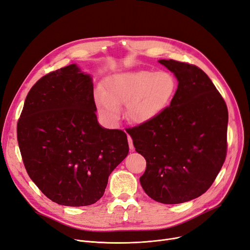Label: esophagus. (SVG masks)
<instances>
[{
  "label": "esophagus",
  "instance_id": "1",
  "mask_svg": "<svg viewBox=\"0 0 250 250\" xmlns=\"http://www.w3.org/2000/svg\"><path fill=\"white\" fill-rule=\"evenodd\" d=\"M127 141H128V146L130 150H134V145H133V140L129 136H127Z\"/></svg>",
  "mask_w": 250,
  "mask_h": 250
}]
</instances>
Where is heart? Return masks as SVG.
Returning a JSON list of instances; mask_svg holds the SVG:
<instances>
[{"mask_svg":"<svg viewBox=\"0 0 250 250\" xmlns=\"http://www.w3.org/2000/svg\"><path fill=\"white\" fill-rule=\"evenodd\" d=\"M177 90L176 79L166 71L136 70L109 76L104 91L98 89L96 103L102 115L110 122L120 117V107L125 105L127 121L148 125L169 106Z\"/></svg>","mask_w":250,"mask_h":250,"instance_id":"1","label":"heart"}]
</instances>
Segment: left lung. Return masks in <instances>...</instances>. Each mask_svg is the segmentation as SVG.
I'll list each match as a JSON object with an SVG mask.
<instances>
[{"label":"left lung","mask_w":250,"mask_h":250,"mask_svg":"<svg viewBox=\"0 0 250 250\" xmlns=\"http://www.w3.org/2000/svg\"><path fill=\"white\" fill-rule=\"evenodd\" d=\"M158 62L177 79L176 93L160 116L128 134L147 162L143 189L156 202L174 205L199 198L213 185L226 158L228 109L200 68Z\"/></svg>","instance_id":"8db88e82"}]
</instances>
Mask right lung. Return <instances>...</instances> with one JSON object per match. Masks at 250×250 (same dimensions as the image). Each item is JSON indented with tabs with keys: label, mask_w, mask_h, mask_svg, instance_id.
<instances>
[{
	"label": "right lung",
	"mask_w": 250,
	"mask_h": 250,
	"mask_svg": "<svg viewBox=\"0 0 250 250\" xmlns=\"http://www.w3.org/2000/svg\"><path fill=\"white\" fill-rule=\"evenodd\" d=\"M93 79L76 63L51 72L25 99L17 138L26 170L49 200L95 204L128 154L126 135L97 121Z\"/></svg>",
	"instance_id": "1"
}]
</instances>
